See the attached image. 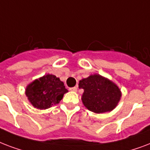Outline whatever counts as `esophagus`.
<instances>
[{
	"label": "esophagus",
	"mask_w": 150,
	"mask_h": 150,
	"mask_svg": "<svg viewBox=\"0 0 150 150\" xmlns=\"http://www.w3.org/2000/svg\"><path fill=\"white\" fill-rule=\"evenodd\" d=\"M69 90H70L71 91H74V92H76V91H77V88H76V87H74V88H69Z\"/></svg>",
	"instance_id": "1"
}]
</instances>
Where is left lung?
I'll list each match as a JSON object with an SVG mask.
<instances>
[{"label":"left lung","instance_id":"1","mask_svg":"<svg viewBox=\"0 0 150 150\" xmlns=\"http://www.w3.org/2000/svg\"><path fill=\"white\" fill-rule=\"evenodd\" d=\"M79 88L83 89L81 96L83 105L96 113H103L114 110L122 95L114 82L99 74H92L81 80Z\"/></svg>","mask_w":150,"mask_h":150}]
</instances>
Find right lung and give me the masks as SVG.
I'll return each mask as SVG.
<instances>
[{
	"label": "right lung",
	"instance_id": "add662e5",
	"mask_svg": "<svg viewBox=\"0 0 150 150\" xmlns=\"http://www.w3.org/2000/svg\"><path fill=\"white\" fill-rule=\"evenodd\" d=\"M67 92L64 83L59 77L53 74H46L29 83L25 94L33 107L46 110L59 103Z\"/></svg>",
	"mask_w": 150,
	"mask_h": 150
}]
</instances>
